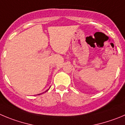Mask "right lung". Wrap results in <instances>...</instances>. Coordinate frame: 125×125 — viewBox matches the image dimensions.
Segmentation results:
<instances>
[{
  "label": "right lung",
  "mask_w": 125,
  "mask_h": 125,
  "mask_svg": "<svg viewBox=\"0 0 125 125\" xmlns=\"http://www.w3.org/2000/svg\"><path fill=\"white\" fill-rule=\"evenodd\" d=\"M48 90H49V89H48ZM48 90H47V91H48ZM38 95H40V94H38Z\"/></svg>",
  "instance_id": "1"
}]
</instances>
